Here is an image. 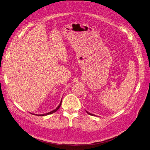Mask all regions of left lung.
<instances>
[{
    "instance_id": "8db88e82",
    "label": "left lung",
    "mask_w": 150,
    "mask_h": 150,
    "mask_svg": "<svg viewBox=\"0 0 150 150\" xmlns=\"http://www.w3.org/2000/svg\"><path fill=\"white\" fill-rule=\"evenodd\" d=\"M86 112H87V113H88V115H92V116H93V115H93V114H92V113H88V112H87V111H86Z\"/></svg>"
}]
</instances>
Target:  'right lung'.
Returning a JSON list of instances; mask_svg holds the SVG:
<instances>
[{
    "label": "right lung",
    "instance_id": "right-lung-1",
    "mask_svg": "<svg viewBox=\"0 0 150 150\" xmlns=\"http://www.w3.org/2000/svg\"><path fill=\"white\" fill-rule=\"evenodd\" d=\"M62 101H61V102H60V103H59V105L55 109V110H52V111H51V112H49V113H45V114H42V115H37V116H46V115H51V114H52V113H55V112H57L58 110L59 109V108L60 107V106H61V104H62ZM31 114H33V115H35V114H33V113H31Z\"/></svg>",
    "mask_w": 150,
    "mask_h": 150
}]
</instances>
